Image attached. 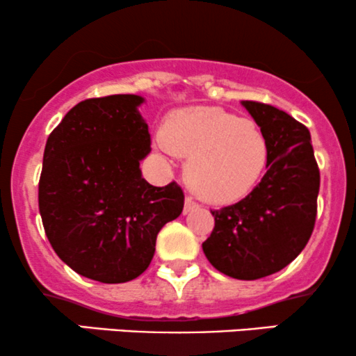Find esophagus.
Returning <instances> with one entry per match:
<instances>
[{
    "instance_id": "obj_1",
    "label": "esophagus",
    "mask_w": 356,
    "mask_h": 356,
    "mask_svg": "<svg viewBox=\"0 0 356 356\" xmlns=\"http://www.w3.org/2000/svg\"><path fill=\"white\" fill-rule=\"evenodd\" d=\"M197 207H199V204L195 202L192 197H189V195H187V197H186V206H184V212H186V214H187V212L197 209Z\"/></svg>"
}]
</instances>
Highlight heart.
Segmentation results:
<instances>
[{
	"label": "heart",
	"mask_w": 356,
	"mask_h": 356,
	"mask_svg": "<svg viewBox=\"0 0 356 356\" xmlns=\"http://www.w3.org/2000/svg\"><path fill=\"white\" fill-rule=\"evenodd\" d=\"M162 144L169 152L191 157L186 181L199 197L212 204L246 197L268 164V142L257 125L214 107L172 113Z\"/></svg>",
	"instance_id": "1"
}]
</instances>
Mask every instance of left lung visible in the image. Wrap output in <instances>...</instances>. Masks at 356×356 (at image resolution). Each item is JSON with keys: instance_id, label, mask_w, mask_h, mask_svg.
I'll use <instances>...</instances> for the list:
<instances>
[{"instance_id": "obj_1", "label": "left lung", "mask_w": 356, "mask_h": 356, "mask_svg": "<svg viewBox=\"0 0 356 356\" xmlns=\"http://www.w3.org/2000/svg\"><path fill=\"white\" fill-rule=\"evenodd\" d=\"M243 105L266 137L268 170L246 197L211 211L214 229L202 249L218 271L251 281L288 266L312 238L320 169L303 124L273 105Z\"/></svg>"}]
</instances>
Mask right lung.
Wrapping results in <instances>:
<instances>
[{"mask_svg": "<svg viewBox=\"0 0 356 356\" xmlns=\"http://www.w3.org/2000/svg\"><path fill=\"white\" fill-rule=\"evenodd\" d=\"M138 95L88 99L50 134L43 154L38 206L51 248L73 271L127 283L149 268L159 231L179 218L175 182L150 186L140 161L150 152Z\"/></svg>", "mask_w": 356, "mask_h": 356, "instance_id": "add662e5", "label": "right lung"}]
</instances>
